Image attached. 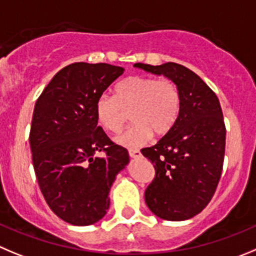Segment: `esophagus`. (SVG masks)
<instances>
[{
    "instance_id": "obj_1",
    "label": "esophagus",
    "mask_w": 256,
    "mask_h": 256,
    "mask_svg": "<svg viewBox=\"0 0 256 256\" xmlns=\"http://www.w3.org/2000/svg\"><path fill=\"white\" fill-rule=\"evenodd\" d=\"M128 155H130V158H132V159H138V158L142 156V152H140L139 150H128Z\"/></svg>"
}]
</instances>
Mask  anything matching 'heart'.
Here are the masks:
<instances>
[{
  "label": "heart",
  "instance_id": "obj_1",
  "mask_svg": "<svg viewBox=\"0 0 256 256\" xmlns=\"http://www.w3.org/2000/svg\"><path fill=\"white\" fill-rule=\"evenodd\" d=\"M114 97L101 96L94 104L100 126L120 132L128 112L135 124L116 138L125 148H139L152 139V134L163 136L176 125L180 111V93L170 80L132 76L114 86Z\"/></svg>",
  "mask_w": 256,
  "mask_h": 256
}]
</instances>
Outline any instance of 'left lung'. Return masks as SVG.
Returning a JSON list of instances; mask_svg holds the SVG:
<instances>
[{
  "mask_svg": "<svg viewBox=\"0 0 256 256\" xmlns=\"http://www.w3.org/2000/svg\"><path fill=\"white\" fill-rule=\"evenodd\" d=\"M135 68L173 80L180 93L178 120L168 134L142 154L155 168L145 202L155 216L184 221L208 204L225 156L226 128L220 101L194 72L176 63H136Z\"/></svg>",
  "mask_w": 256,
  "mask_h": 256,
  "instance_id": "obj_1",
  "label": "left lung"
}]
</instances>
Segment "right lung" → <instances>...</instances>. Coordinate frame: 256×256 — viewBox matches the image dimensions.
Instances as JSON below:
<instances>
[{"mask_svg": "<svg viewBox=\"0 0 256 256\" xmlns=\"http://www.w3.org/2000/svg\"><path fill=\"white\" fill-rule=\"evenodd\" d=\"M125 69L106 63H73L52 77L35 104L30 130L32 164L50 210L76 226L98 222L110 190L130 162L97 126L94 104ZM98 151L106 157H97Z\"/></svg>", "mask_w": 256, "mask_h": 256, "instance_id": "obj_1", "label": "right lung"}]
</instances>
